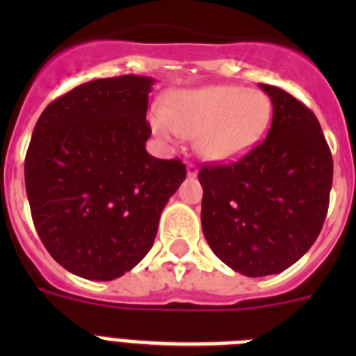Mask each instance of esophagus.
Returning a JSON list of instances; mask_svg holds the SVG:
<instances>
[{
    "instance_id": "1",
    "label": "esophagus",
    "mask_w": 356,
    "mask_h": 356,
    "mask_svg": "<svg viewBox=\"0 0 356 356\" xmlns=\"http://www.w3.org/2000/svg\"><path fill=\"white\" fill-rule=\"evenodd\" d=\"M187 176L188 178H196L197 176V168L194 163H187Z\"/></svg>"
}]
</instances>
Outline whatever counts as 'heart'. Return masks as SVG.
<instances>
[{
  "mask_svg": "<svg viewBox=\"0 0 356 356\" xmlns=\"http://www.w3.org/2000/svg\"><path fill=\"white\" fill-rule=\"evenodd\" d=\"M271 122V102L257 89L237 85H210L176 92L169 110L153 112V130L175 143L196 137V147L210 162L241 159L253 149Z\"/></svg>",
  "mask_w": 356,
  "mask_h": 356,
  "instance_id": "1",
  "label": "heart"
}]
</instances>
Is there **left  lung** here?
Masks as SVG:
<instances>
[{
    "mask_svg": "<svg viewBox=\"0 0 356 356\" xmlns=\"http://www.w3.org/2000/svg\"><path fill=\"white\" fill-rule=\"evenodd\" d=\"M271 130L226 165L201 168V226L209 246L244 276L278 275L319 235L333 180V160L312 110L275 85Z\"/></svg>",
    "mask_w": 356,
    "mask_h": 356,
    "instance_id": "1",
    "label": "left lung"
}]
</instances>
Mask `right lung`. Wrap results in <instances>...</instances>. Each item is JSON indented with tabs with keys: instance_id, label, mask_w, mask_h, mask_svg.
I'll return each mask as SVG.
<instances>
[{
	"instance_id": "obj_1",
	"label": "right lung",
	"mask_w": 356,
	"mask_h": 356,
	"mask_svg": "<svg viewBox=\"0 0 356 356\" xmlns=\"http://www.w3.org/2000/svg\"><path fill=\"white\" fill-rule=\"evenodd\" d=\"M153 83L137 74L87 81L49 103L33 128L24 160L31 217L72 275L108 282L134 269L185 180L180 160L146 151Z\"/></svg>"
}]
</instances>
